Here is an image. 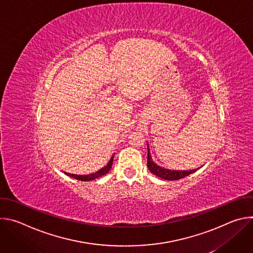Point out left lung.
Wrapping results in <instances>:
<instances>
[{"label": "left lung", "instance_id": "8db88e82", "mask_svg": "<svg viewBox=\"0 0 253 253\" xmlns=\"http://www.w3.org/2000/svg\"><path fill=\"white\" fill-rule=\"evenodd\" d=\"M147 149H148V161H147V166L148 169L150 170V172L158 177H160L161 179H165V180H170V181H173V180H178L184 178L194 172H196L197 170H199L202 166L196 168V169H192V170H171V169H167L165 167H162L160 165H158L157 163H155L152 159L151 153H150V148H149V144L147 142Z\"/></svg>", "mask_w": 253, "mask_h": 253}]
</instances>
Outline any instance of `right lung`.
Masks as SVG:
<instances>
[{"mask_svg":"<svg viewBox=\"0 0 253 253\" xmlns=\"http://www.w3.org/2000/svg\"><path fill=\"white\" fill-rule=\"evenodd\" d=\"M113 158H114V155L111 157L109 162H108L103 168H101L97 172H94V173H91L88 175H76V174H71V173H67V172H64V173L70 177H73L77 180H81V181H91V180H95L97 178H100V177L106 175L108 172L110 171L112 164H113Z\"/></svg>","mask_w":253,"mask_h":253,"instance_id":"add662e5","label":"right lung"}]
</instances>
